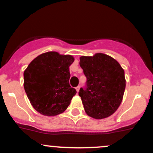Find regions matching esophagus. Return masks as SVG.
Here are the masks:
<instances>
[{
  "label": "esophagus",
  "mask_w": 153,
  "mask_h": 153,
  "mask_svg": "<svg viewBox=\"0 0 153 153\" xmlns=\"http://www.w3.org/2000/svg\"><path fill=\"white\" fill-rule=\"evenodd\" d=\"M80 86H77L76 88H75V89H76V91H77V92H78L79 91V90H80Z\"/></svg>",
  "instance_id": "obj_1"
}]
</instances>
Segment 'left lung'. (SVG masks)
<instances>
[{"label":"left lung","mask_w":153,"mask_h":153,"mask_svg":"<svg viewBox=\"0 0 153 153\" xmlns=\"http://www.w3.org/2000/svg\"><path fill=\"white\" fill-rule=\"evenodd\" d=\"M80 65L87 79L85 86L78 92L85 111L96 119L113 114L120 106L125 90L124 70L116 59L103 53L82 56Z\"/></svg>","instance_id":"left-lung-1"}]
</instances>
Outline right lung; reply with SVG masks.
<instances>
[{
    "label": "right lung",
    "instance_id": "right-lung-1",
    "mask_svg": "<svg viewBox=\"0 0 153 153\" xmlns=\"http://www.w3.org/2000/svg\"><path fill=\"white\" fill-rule=\"evenodd\" d=\"M71 55L58 52L43 53L30 62L24 73V90L31 104L41 114L56 116L62 113L76 94L70 85Z\"/></svg>",
    "mask_w": 153,
    "mask_h": 153
}]
</instances>
